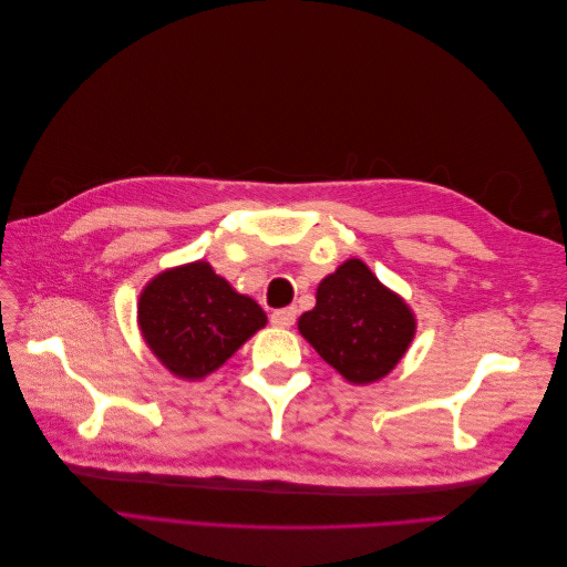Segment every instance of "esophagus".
Returning <instances> with one entry per match:
<instances>
[{"mask_svg":"<svg viewBox=\"0 0 567 567\" xmlns=\"http://www.w3.org/2000/svg\"><path fill=\"white\" fill-rule=\"evenodd\" d=\"M296 317H298L296 307H284V310H274L269 319L274 326H279V329H288V326L296 323Z\"/></svg>","mask_w":567,"mask_h":567,"instance_id":"obj_1","label":"esophagus"}]
</instances>
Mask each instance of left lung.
<instances>
[{
	"instance_id": "8db88e82",
	"label": "left lung",
	"mask_w": 567,
	"mask_h": 567,
	"mask_svg": "<svg viewBox=\"0 0 567 567\" xmlns=\"http://www.w3.org/2000/svg\"><path fill=\"white\" fill-rule=\"evenodd\" d=\"M409 307L373 277L362 260H348L317 288L315 310L300 333L350 383L379 381L394 369L414 338Z\"/></svg>"
}]
</instances>
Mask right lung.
Returning <instances> with one entry per match:
<instances>
[{
    "mask_svg": "<svg viewBox=\"0 0 567 567\" xmlns=\"http://www.w3.org/2000/svg\"><path fill=\"white\" fill-rule=\"evenodd\" d=\"M265 323L262 307L238 296L208 262L163 271L140 298L148 348L179 379L213 373Z\"/></svg>",
    "mask_w": 567,
    "mask_h": 567,
    "instance_id": "add662e5",
    "label": "right lung"
}]
</instances>
